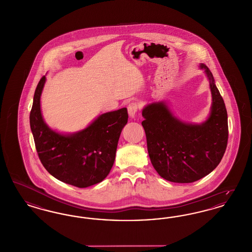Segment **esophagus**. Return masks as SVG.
I'll return each mask as SVG.
<instances>
[{
	"instance_id": "34e87169",
	"label": "esophagus",
	"mask_w": 252,
	"mask_h": 252,
	"mask_svg": "<svg viewBox=\"0 0 252 252\" xmlns=\"http://www.w3.org/2000/svg\"><path fill=\"white\" fill-rule=\"evenodd\" d=\"M139 109H140V106H139V104L137 102H131L130 104L128 105V107H127L129 116L132 117V118L135 117V115H136L137 111H139Z\"/></svg>"
}]
</instances>
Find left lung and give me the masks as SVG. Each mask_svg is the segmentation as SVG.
<instances>
[{"label":"left lung","mask_w":252,"mask_h":252,"mask_svg":"<svg viewBox=\"0 0 252 252\" xmlns=\"http://www.w3.org/2000/svg\"><path fill=\"white\" fill-rule=\"evenodd\" d=\"M201 68L210 81L212 102L209 118L201 125L175 118L164 102L152 103L142 110L141 123L147 150L155 170L174 183H193L214 171L221 161L228 143V115L211 71Z\"/></svg>","instance_id":"left-lung-1"}]
</instances>
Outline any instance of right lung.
<instances>
[{
  "instance_id": "right-lung-1",
  "label": "right lung",
  "mask_w": 252,
  "mask_h": 252,
  "mask_svg": "<svg viewBox=\"0 0 252 252\" xmlns=\"http://www.w3.org/2000/svg\"><path fill=\"white\" fill-rule=\"evenodd\" d=\"M46 77L38 82L30 112L31 130L45 169L60 181L77 188H87L103 181L115 159L122 129L126 125V108L111 111L88 127L72 135H62L45 124L40 95Z\"/></svg>"
}]
</instances>
